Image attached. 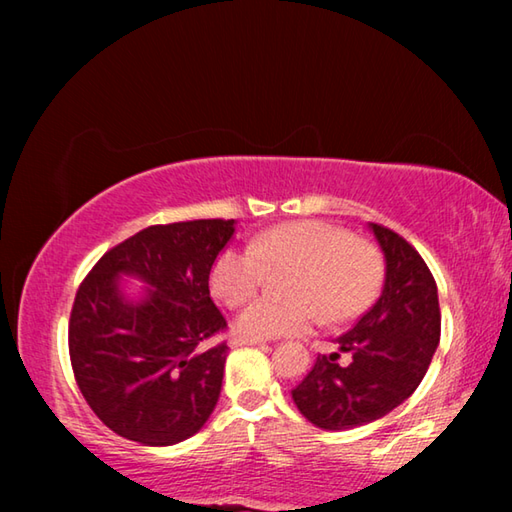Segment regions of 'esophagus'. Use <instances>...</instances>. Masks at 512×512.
Returning <instances> with one entry per match:
<instances>
[{
	"instance_id": "esophagus-1",
	"label": "esophagus",
	"mask_w": 512,
	"mask_h": 512,
	"mask_svg": "<svg viewBox=\"0 0 512 512\" xmlns=\"http://www.w3.org/2000/svg\"><path fill=\"white\" fill-rule=\"evenodd\" d=\"M232 348H244V345H262V339H246V336H235V339L230 341Z\"/></svg>"
}]
</instances>
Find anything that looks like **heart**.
<instances>
[{
    "label": "heart",
    "instance_id": "b5f03b06",
    "mask_svg": "<svg viewBox=\"0 0 512 512\" xmlns=\"http://www.w3.org/2000/svg\"><path fill=\"white\" fill-rule=\"evenodd\" d=\"M291 268H298L289 287L296 300L253 302L237 316V334L264 341L307 332L320 309L332 320L352 318L377 298L384 280L375 246L336 225L305 221L259 232L250 248H225L214 259L210 284L216 298L239 307L264 289L271 273Z\"/></svg>",
    "mask_w": 512,
    "mask_h": 512
}]
</instances>
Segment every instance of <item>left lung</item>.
<instances>
[{"instance_id":"8db88e82","label":"left lung","mask_w":512,"mask_h":512,"mask_svg":"<svg viewBox=\"0 0 512 512\" xmlns=\"http://www.w3.org/2000/svg\"><path fill=\"white\" fill-rule=\"evenodd\" d=\"M368 228L384 253L381 296L291 391L298 411L325 431L370 424L409 400L440 341L438 287L424 259L397 232ZM341 353L348 364L338 363Z\"/></svg>"}]
</instances>
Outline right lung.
Masks as SVG:
<instances>
[{"mask_svg":"<svg viewBox=\"0 0 512 512\" xmlns=\"http://www.w3.org/2000/svg\"><path fill=\"white\" fill-rule=\"evenodd\" d=\"M235 219L151 225L108 250L76 293L69 359L85 402L121 438L169 447L203 429L221 395L228 345L210 298ZM135 279L131 294L121 281Z\"/></svg>","mask_w":512,"mask_h":512,"instance_id":"add662e5","label":"right lung"}]
</instances>
